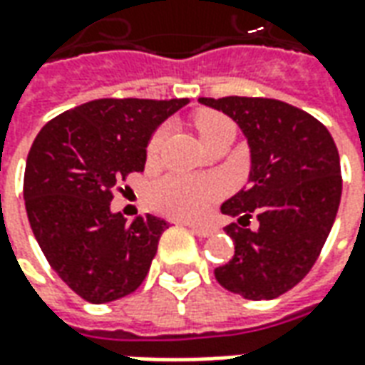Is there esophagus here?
<instances>
[{"label": "esophagus", "mask_w": 365, "mask_h": 365, "mask_svg": "<svg viewBox=\"0 0 365 365\" xmlns=\"http://www.w3.org/2000/svg\"><path fill=\"white\" fill-rule=\"evenodd\" d=\"M185 225L190 227V230L193 232V235H197V237H201V238H207V237H211V235H215L213 227H205V225H195V222H185Z\"/></svg>", "instance_id": "34e87169"}]
</instances>
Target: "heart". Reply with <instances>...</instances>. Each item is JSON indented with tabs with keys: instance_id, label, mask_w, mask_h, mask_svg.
<instances>
[{
	"instance_id": "b5f03b06",
	"label": "heart",
	"mask_w": 365,
	"mask_h": 365,
	"mask_svg": "<svg viewBox=\"0 0 365 365\" xmlns=\"http://www.w3.org/2000/svg\"><path fill=\"white\" fill-rule=\"evenodd\" d=\"M193 123L203 143L227 128H235L230 119L215 111H199ZM168 133H170L168 125L156 128V133L150 136L148 146H146L148 158L158 156ZM221 195L222 185L211 178L195 180V178H185V175H166L148 187V199L160 213H166L175 219H190V221L205 217L209 207Z\"/></svg>"
}]
</instances>
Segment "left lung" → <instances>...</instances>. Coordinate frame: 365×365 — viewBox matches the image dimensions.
Segmentation results:
<instances>
[{"mask_svg": "<svg viewBox=\"0 0 365 365\" xmlns=\"http://www.w3.org/2000/svg\"><path fill=\"white\" fill-rule=\"evenodd\" d=\"M229 115L250 148L248 185L221 213L242 227L227 229L235 256L215 269L225 289L245 299H275L313 268L336 219L342 175L327 127L303 109L268 97H201ZM254 214L261 227L246 230Z\"/></svg>", "mask_w": 365, "mask_h": 365, "instance_id": "obj_1", "label": "left lung"}]
</instances>
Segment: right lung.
<instances>
[{"label": "right lung", "instance_id": "1", "mask_svg": "<svg viewBox=\"0 0 365 365\" xmlns=\"http://www.w3.org/2000/svg\"><path fill=\"white\" fill-rule=\"evenodd\" d=\"M190 99H96L48 120L31 146L23 197L51 268L80 297L101 305L140 287L168 222H128L113 190L143 172L154 130Z\"/></svg>", "mask_w": 365, "mask_h": 365}]
</instances>
